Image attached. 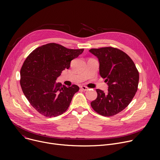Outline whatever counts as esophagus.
Here are the masks:
<instances>
[{
	"label": "esophagus",
	"instance_id": "esophagus-1",
	"mask_svg": "<svg viewBox=\"0 0 160 160\" xmlns=\"http://www.w3.org/2000/svg\"><path fill=\"white\" fill-rule=\"evenodd\" d=\"M80 88H81L82 90H83V91H87V90L88 89V88L86 87V86H82L80 87Z\"/></svg>",
	"mask_w": 160,
	"mask_h": 160
}]
</instances>
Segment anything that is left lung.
Instances as JSON below:
<instances>
[{"mask_svg":"<svg viewBox=\"0 0 160 160\" xmlns=\"http://www.w3.org/2000/svg\"><path fill=\"white\" fill-rule=\"evenodd\" d=\"M89 52L98 59L100 75L108 86L107 93L96 89L97 97L91 106L100 115H115L127 108L135 96L139 72L129 56L118 48H91Z\"/></svg>","mask_w":160,"mask_h":160,"instance_id":"8db88e82","label":"left lung"}]
</instances>
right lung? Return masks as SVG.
<instances>
[{"label": "right lung", "mask_w": 160, "mask_h": 160, "mask_svg": "<svg viewBox=\"0 0 160 160\" xmlns=\"http://www.w3.org/2000/svg\"><path fill=\"white\" fill-rule=\"evenodd\" d=\"M83 51V48L69 49L52 43L37 48L26 58L20 71V84L24 95L39 113L56 117L68 109L79 87L67 88L56 80Z\"/></svg>", "instance_id": "right-lung-1"}]
</instances>
